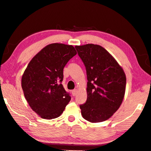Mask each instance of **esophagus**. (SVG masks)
Masks as SVG:
<instances>
[{"label": "esophagus", "mask_w": 151, "mask_h": 151, "mask_svg": "<svg viewBox=\"0 0 151 151\" xmlns=\"http://www.w3.org/2000/svg\"><path fill=\"white\" fill-rule=\"evenodd\" d=\"M77 92H78L77 89H74V90H73V91H72V94H73V96H76V94H77Z\"/></svg>", "instance_id": "1"}]
</instances>
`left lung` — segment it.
Wrapping results in <instances>:
<instances>
[{
	"mask_svg": "<svg viewBox=\"0 0 151 151\" xmlns=\"http://www.w3.org/2000/svg\"><path fill=\"white\" fill-rule=\"evenodd\" d=\"M87 75V99L80 106L84 119L91 122L106 121L119 109L126 89V75L105 48L94 44L75 46Z\"/></svg>",
	"mask_w": 151,
	"mask_h": 151,
	"instance_id": "8db88e82",
	"label": "left lung"
}]
</instances>
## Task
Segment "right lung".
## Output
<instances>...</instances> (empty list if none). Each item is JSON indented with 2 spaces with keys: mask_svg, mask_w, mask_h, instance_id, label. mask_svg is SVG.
Here are the masks:
<instances>
[{
  "mask_svg": "<svg viewBox=\"0 0 151 151\" xmlns=\"http://www.w3.org/2000/svg\"><path fill=\"white\" fill-rule=\"evenodd\" d=\"M76 53L73 45L52 43L40 50L25 69L21 79L24 95L41 118H57L70 102L61 82L64 67Z\"/></svg>",
  "mask_w": 151,
  "mask_h": 151,
  "instance_id": "right-lung-1",
  "label": "right lung"
}]
</instances>
